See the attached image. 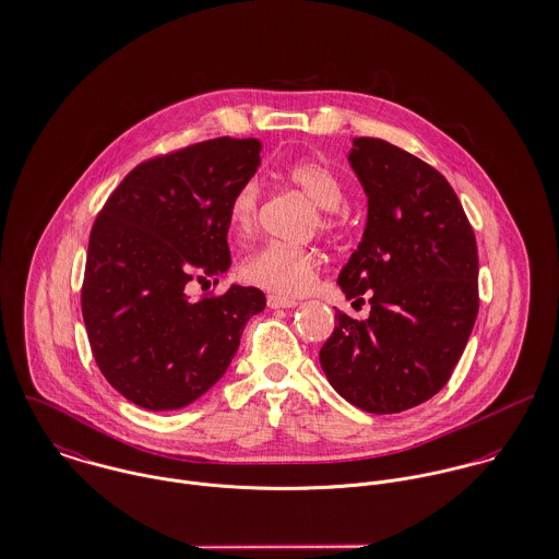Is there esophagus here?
Segmentation results:
<instances>
[{
  "label": "esophagus",
  "instance_id": "esophagus-1",
  "mask_svg": "<svg viewBox=\"0 0 559 559\" xmlns=\"http://www.w3.org/2000/svg\"><path fill=\"white\" fill-rule=\"evenodd\" d=\"M266 304H269V308L271 310H280V308H295V306H299V301L297 299H288V297H277V295H269V299H266Z\"/></svg>",
  "mask_w": 559,
  "mask_h": 559
}]
</instances>
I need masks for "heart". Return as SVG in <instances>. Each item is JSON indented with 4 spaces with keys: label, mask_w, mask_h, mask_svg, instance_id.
Instances as JSON below:
<instances>
[{
    "label": "heart",
    "mask_w": 559,
    "mask_h": 559,
    "mask_svg": "<svg viewBox=\"0 0 559 559\" xmlns=\"http://www.w3.org/2000/svg\"><path fill=\"white\" fill-rule=\"evenodd\" d=\"M286 178L299 187L320 209V228L337 226V211L346 204V187L342 178L317 160H301L286 169ZM260 187L255 180L242 182L235 191L228 209V224L237 239H247L258 226ZM319 273V255L306 247L269 242L242 262V277L260 288L277 295H301L310 288Z\"/></svg>",
    "instance_id": "1"
}]
</instances>
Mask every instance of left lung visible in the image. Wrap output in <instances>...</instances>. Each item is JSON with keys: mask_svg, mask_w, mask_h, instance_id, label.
Instances as JSON below:
<instances>
[{"mask_svg": "<svg viewBox=\"0 0 559 559\" xmlns=\"http://www.w3.org/2000/svg\"><path fill=\"white\" fill-rule=\"evenodd\" d=\"M348 163L368 198L364 237L337 275L370 317L335 310L320 348L331 388L385 415L432 399L452 377L478 317V247L450 182L377 138H355Z\"/></svg>", "mask_w": 559, "mask_h": 559, "instance_id": "obj_1", "label": "left lung"}]
</instances>
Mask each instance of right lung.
Segmentation results:
<instances>
[{
  "instance_id": "add662e5",
  "label": "right lung",
  "mask_w": 559,
  "mask_h": 559,
  "mask_svg": "<svg viewBox=\"0 0 559 559\" xmlns=\"http://www.w3.org/2000/svg\"><path fill=\"white\" fill-rule=\"evenodd\" d=\"M260 151L255 138H217L146 160L92 226L81 288L87 340L109 385L142 408L176 411L206 394L266 306L253 286L198 301L185 290L230 269L228 209Z\"/></svg>"
}]
</instances>
